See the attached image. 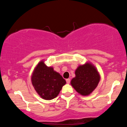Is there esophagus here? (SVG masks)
Returning a JSON list of instances; mask_svg holds the SVG:
<instances>
[{
    "label": "esophagus",
    "mask_w": 127,
    "mask_h": 127,
    "mask_svg": "<svg viewBox=\"0 0 127 127\" xmlns=\"http://www.w3.org/2000/svg\"><path fill=\"white\" fill-rule=\"evenodd\" d=\"M66 83H68V84H69V83H70V79L69 78H68L66 79Z\"/></svg>",
    "instance_id": "34e87169"
}]
</instances>
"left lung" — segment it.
<instances>
[{
	"label": "left lung",
	"instance_id": "left-lung-1",
	"mask_svg": "<svg viewBox=\"0 0 127 127\" xmlns=\"http://www.w3.org/2000/svg\"><path fill=\"white\" fill-rule=\"evenodd\" d=\"M76 77L71 81L72 86L82 95H90L97 86L100 76L96 69L90 63L80 65L75 71Z\"/></svg>",
	"mask_w": 127,
	"mask_h": 127
}]
</instances>
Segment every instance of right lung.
Masks as SVG:
<instances>
[{"instance_id":"obj_1","label":"right lung","mask_w":127,"mask_h":127,"mask_svg":"<svg viewBox=\"0 0 127 127\" xmlns=\"http://www.w3.org/2000/svg\"><path fill=\"white\" fill-rule=\"evenodd\" d=\"M31 81L36 91L45 100H51L58 95L66 81L61 74L48 67L43 61L38 63L33 72Z\"/></svg>"}]
</instances>
